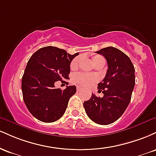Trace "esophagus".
Here are the masks:
<instances>
[{"label":"esophagus","instance_id":"34e87169","mask_svg":"<svg viewBox=\"0 0 156 156\" xmlns=\"http://www.w3.org/2000/svg\"><path fill=\"white\" fill-rule=\"evenodd\" d=\"M82 89H82L80 87H77V92H80V91H81Z\"/></svg>","mask_w":156,"mask_h":156}]
</instances>
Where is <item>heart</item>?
<instances>
[{
  "mask_svg": "<svg viewBox=\"0 0 156 156\" xmlns=\"http://www.w3.org/2000/svg\"><path fill=\"white\" fill-rule=\"evenodd\" d=\"M92 61L93 64L95 66L100 65V64H105V58L101 55H94L92 56ZM80 58L76 57L73 59L70 63V69L72 70H75L78 67ZM73 82L81 87H87L92 84L97 80V77L93 75L83 74V73H76L73 76Z\"/></svg>",
  "mask_w": 156,
  "mask_h": 156,
  "instance_id": "heart-1",
  "label": "heart"
}]
</instances>
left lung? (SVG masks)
<instances>
[{
	"instance_id": "obj_1",
	"label": "left lung",
	"mask_w": 156,
	"mask_h": 156,
	"mask_svg": "<svg viewBox=\"0 0 156 156\" xmlns=\"http://www.w3.org/2000/svg\"><path fill=\"white\" fill-rule=\"evenodd\" d=\"M96 53L103 55L108 64L104 79L98 86L103 97L92 94L83 107L93 122L106 125L117 120L129 105L135 85V69L129 57L117 48L107 47Z\"/></svg>"
}]
</instances>
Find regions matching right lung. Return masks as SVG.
I'll return each instance as SVG.
<instances>
[{
	"mask_svg": "<svg viewBox=\"0 0 156 156\" xmlns=\"http://www.w3.org/2000/svg\"><path fill=\"white\" fill-rule=\"evenodd\" d=\"M78 54L70 55L65 50L47 46L36 51L28 60L22 78L23 101L39 121L53 122L64 115L76 87L68 86L62 90L55 89L54 83L69 79V65Z\"/></svg>",
	"mask_w": 156,
	"mask_h": 156,
	"instance_id": "right-lung-1",
	"label": "right lung"
}]
</instances>
